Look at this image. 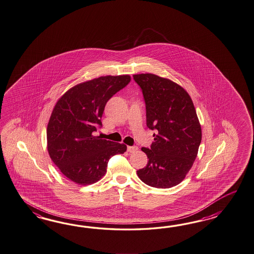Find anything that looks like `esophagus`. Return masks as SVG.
Here are the masks:
<instances>
[{"label":"esophagus","instance_id":"obj_1","mask_svg":"<svg viewBox=\"0 0 254 254\" xmlns=\"http://www.w3.org/2000/svg\"><path fill=\"white\" fill-rule=\"evenodd\" d=\"M137 149H138L137 146H128V147H127V151H128L129 153H133V152H135Z\"/></svg>","mask_w":254,"mask_h":254}]
</instances>
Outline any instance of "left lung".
Returning a JSON list of instances; mask_svg holds the SVG:
<instances>
[{
  "label": "left lung",
  "instance_id": "left-lung-1",
  "mask_svg": "<svg viewBox=\"0 0 254 254\" xmlns=\"http://www.w3.org/2000/svg\"><path fill=\"white\" fill-rule=\"evenodd\" d=\"M133 80L143 93L146 125L156 130L155 142L142 148L148 162L137 175L151 187H174L192 167L202 141L192 100L182 86L156 74H134Z\"/></svg>",
  "mask_w": 254,
  "mask_h": 254
}]
</instances>
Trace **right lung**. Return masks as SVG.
<instances>
[{"label": "right lung", "instance_id": "obj_1", "mask_svg": "<svg viewBox=\"0 0 254 254\" xmlns=\"http://www.w3.org/2000/svg\"><path fill=\"white\" fill-rule=\"evenodd\" d=\"M129 75L101 76L73 86L59 99L47 128L48 151L70 181L89 185L107 172L111 156L127 146L95 136L102 127L105 106L130 83Z\"/></svg>", "mask_w": 254, "mask_h": 254}]
</instances>
